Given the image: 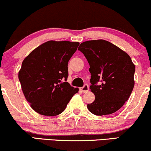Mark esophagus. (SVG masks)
<instances>
[{
  "label": "esophagus",
  "instance_id": "1",
  "mask_svg": "<svg viewBox=\"0 0 151 151\" xmlns=\"http://www.w3.org/2000/svg\"><path fill=\"white\" fill-rule=\"evenodd\" d=\"M88 90H89V86L88 84H85L83 87L80 88V91H81L82 93L87 92V91H88Z\"/></svg>",
  "mask_w": 151,
  "mask_h": 151
}]
</instances>
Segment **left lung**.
<instances>
[{
    "instance_id": "1",
    "label": "left lung",
    "mask_w": 151,
    "mask_h": 151,
    "mask_svg": "<svg viewBox=\"0 0 151 151\" xmlns=\"http://www.w3.org/2000/svg\"><path fill=\"white\" fill-rule=\"evenodd\" d=\"M78 50L90 65V89L95 96L94 102L88 104V109L97 116L114 113L128 100L134 88L135 66L131 58L104 40L83 42Z\"/></svg>"
}]
</instances>
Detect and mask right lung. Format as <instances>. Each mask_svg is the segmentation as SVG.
<instances>
[{
    "label": "right lung",
    "instance_id": "obj_1",
    "mask_svg": "<svg viewBox=\"0 0 151 151\" xmlns=\"http://www.w3.org/2000/svg\"><path fill=\"white\" fill-rule=\"evenodd\" d=\"M79 42L50 40L34 49L22 62L19 79L31 108L43 116L61 114L79 88L70 86L68 61Z\"/></svg>",
    "mask_w": 151,
    "mask_h": 151
}]
</instances>
